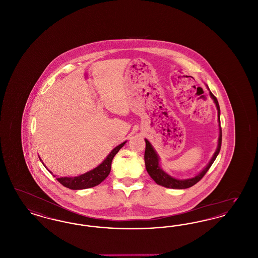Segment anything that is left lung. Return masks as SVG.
<instances>
[{"mask_svg":"<svg viewBox=\"0 0 258 258\" xmlns=\"http://www.w3.org/2000/svg\"><path fill=\"white\" fill-rule=\"evenodd\" d=\"M208 88V86H207ZM209 91L210 89L208 88ZM210 96L212 99L214 100L216 106H217V110H218V122H219V139H218V146L217 150L214 153L212 159L210 160L208 164L199 172L197 175L192 178H188V179H176L174 177L170 176L169 174H167L164 170H162V168L160 167V157L158 155V153L156 152V150L152 146V144L148 141L147 139H145L146 142V148H145V155H144V160H145V165H146V170L148 174L151 176V178L160 185H162L164 187H168V188H175V189H184L192 186L194 184H197V182H199L203 176L207 173L209 168L212 166L213 162L216 160V158L218 157L221 147V109H220V105L218 102L217 98L212 94V92H209Z\"/></svg>","mask_w":258,"mask_h":258,"instance_id":"left-lung-1","label":"left lung"}]
</instances>
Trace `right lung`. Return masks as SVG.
Returning <instances> with one entry per match:
<instances>
[{
    "label": "right lung",
    "instance_id": "obj_1",
    "mask_svg": "<svg viewBox=\"0 0 258 258\" xmlns=\"http://www.w3.org/2000/svg\"><path fill=\"white\" fill-rule=\"evenodd\" d=\"M125 143H126V141H124L120 145L114 148L111 151L110 154L106 157V159L103 160L96 168L86 172L84 174H81L79 176H76V177H61V178H57V180L63 186L71 188V189H84V188H89V187L98 185L109 175L113 158ZM39 160L40 161H42L40 158H39ZM42 164L44 165L43 162H42ZM50 173H52V172H50Z\"/></svg>",
    "mask_w": 258,
    "mask_h": 258
}]
</instances>
